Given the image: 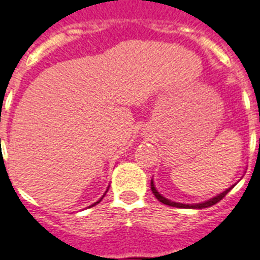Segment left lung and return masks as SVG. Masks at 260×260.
Masks as SVG:
<instances>
[{
  "label": "left lung",
  "instance_id": "obj_1",
  "mask_svg": "<svg viewBox=\"0 0 260 260\" xmlns=\"http://www.w3.org/2000/svg\"><path fill=\"white\" fill-rule=\"evenodd\" d=\"M150 188H151V192L154 193L155 199L158 201H161L162 204L165 205H169V207H176V208H193V209H201V208H208V207H212V205L217 204L220 200H223L224 197H225V194H227L230 190H231L234 186H231V188H228L227 190H224L223 193H220V194H217V196H215L213 199H211V200L208 201H204V203H200V204H181V203H174V201H170L168 200V199H165L164 196H161L158 192H157V189H155L154 184H153V180H151L150 182Z\"/></svg>",
  "mask_w": 260,
  "mask_h": 260
}]
</instances>
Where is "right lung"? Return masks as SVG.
<instances>
[{
	"mask_svg": "<svg viewBox=\"0 0 260 260\" xmlns=\"http://www.w3.org/2000/svg\"><path fill=\"white\" fill-rule=\"evenodd\" d=\"M103 197H105V196H103ZM103 197H102V199H103ZM102 199H101V200H99V201H96V203H95V204H92V205H91V207H94V205H96L98 203H101V201H102Z\"/></svg>",
	"mask_w": 260,
	"mask_h": 260,
	"instance_id": "right-lung-1",
	"label": "right lung"
}]
</instances>
